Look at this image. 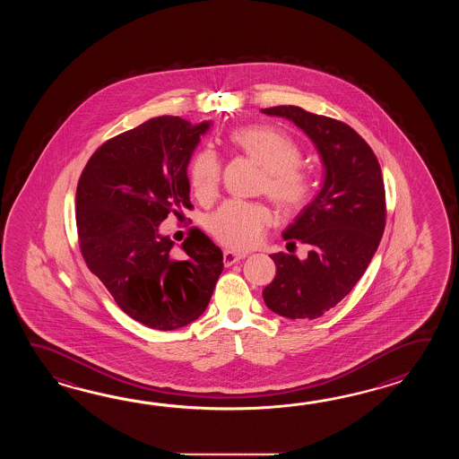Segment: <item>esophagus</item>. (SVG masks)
<instances>
[{"label": "esophagus", "instance_id": "34e87169", "mask_svg": "<svg viewBox=\"0 0 459 459\" xmlns=\"http://www.w3.org/2000/svg\"><path fill=\"white\" fill-rule=\"evenodd\" d=\"M244 257H246V254L225 251V254H223V263H225L226 267H230L233 264L239 263Z\"/></svg>", "mask_w": 459, "mask_h": 459}]
</instances>
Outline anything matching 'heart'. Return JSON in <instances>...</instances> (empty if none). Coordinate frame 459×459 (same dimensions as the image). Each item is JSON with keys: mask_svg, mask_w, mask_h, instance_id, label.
I'll list each match as a JSON object with an SVG mask.
<instances>
[{"mask_svg": "<svg viewBox=\"0 0 459 459\" xmlns=\"http://www.w3.org/2000/svg\"><path fill=\"white\" fill-rule=\"evenodd\" d=\"M233 146L265 169L263 190L285 210L302 208L312 196V178L300 164V149L282 131L271 126L239 127L230 134ZM221 162L213 151H200L190 166V186L200 200L215 195ZM273 212L243 200H226L206 220L208 231L233 249H247L263 239L273 223Z\"/></svg>", "mask_w": 459, "mask_h": 459, "instance_id": "heart-1", "label": "heart"}]
</instances>
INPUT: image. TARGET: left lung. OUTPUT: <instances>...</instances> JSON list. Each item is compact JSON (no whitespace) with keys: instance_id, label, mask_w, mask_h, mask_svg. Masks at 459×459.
Returning <instances> with one entry per match:
<instances>
[{"instance_id":"8db88e82","label":"left lung","mask_w":459,"mask_h":459,"mask_svg":"<svg viewBox=\"0 0 459 459\" xmlns=\"http://www.w3.org/2000/svg\"><path fill=\"white\" fill-rule=\"evenodd\" d=\"M264 115L285 117L310 137L322 159L323 186L285 228L282 238L308 246V255L273 254L277 273L263 290L273 313L318 318L351 292L381 243L385 190L381 166L352 127L299 107H273Z\"/></svg>"}]
</instances>
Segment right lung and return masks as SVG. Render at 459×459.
<instances>
[{"label":"right lung","mask_w":459,"mask_h":459,"mask_svg":"<svg viewBox=\"0 0 459 459\" xmlns=\"http://www.w3.org/2000/svg\"><path fill=\"white\" fill-rule=\"evenodd\" d=\"M212 121L159 117L109 139L78 180L77 230L88 269L133 320L160 332L205 312L223 271V253L194 230L172 255L159 225L192 208L186 167Z\"/></svg>","instance_id":"add662e5"}]
</instances>
